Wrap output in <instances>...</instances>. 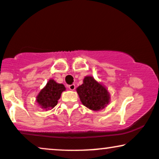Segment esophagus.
Masks as SVG:
<instances>
[{"label":"esophagus","mask_w":159,"mask_h":159,"mask_svg":"<svg viewBox=\"0 0 159 159\" xmlns=\"http://www.w3.org/2000/svg\"><path fill=\"white\" fill-rule=\"evenodd\" d=\"M69 89L70 90H74L75 89V84L69 85Z\"/></svg>","instance_id":"34e87169"}]
</instances>
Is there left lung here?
I'll use <instances>...</instances> for the list:
<instances>
[{
    "label": "left lung",
    "mask_w": 159,
    "mask_h": 159,
    "mask_svg": "<svg viewBox=\"0 0 159 159\" xmlns=\"http://www.w3.org/2000/svg\"><path fill=\"white\" fill-rule=\"evenodd\" d=\"M76 90L81 103L90 110H102L110 102V94L105 86L92 76H86Z\"/></svg>",
    "instance_id": "1"
}]
</instances>
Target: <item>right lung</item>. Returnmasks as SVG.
<instances>
[{
    "label": "right lung",
    "mask_w": 159,
    "mask_h": 159,
    "mask_svg": "<svg viewBox=\"0 0 159 159\" xmlns=\"http://www.w3.org/2000/svg\"><path fill=\"white\" fill-rule=\"evenodd\" d=\"M65 90L64 85L57 83L54 80L50 79L36 96V102L42 108L51 110L57 105L61 93Z\"/></svg>",
    "instance_id": "obj_1"
}]
</instances>
